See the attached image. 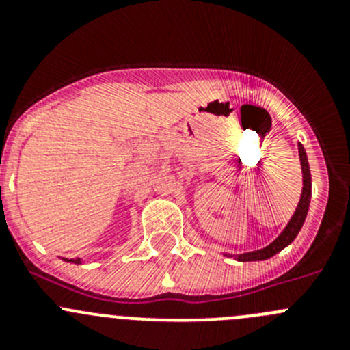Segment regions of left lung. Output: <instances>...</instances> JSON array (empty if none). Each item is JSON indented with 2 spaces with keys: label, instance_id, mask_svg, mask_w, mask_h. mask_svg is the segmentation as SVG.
I'll use <instances>...</instances> for the list:
<instances>
[{
  "label": "left lung",
  "instance_id": "left-lung-1",
  "mask_svg": "<svg viewBox=\"0 0 350 350\" xmlns=\"http://www.w3.org/2000/svg\"><path fill=\"white\" fill-rule=\"evenodd\" d=\"M298 152H299V163H301V175H303V189L301 196H299V203L296 206L295 213L291 221L287 222V226L284 228L282 233L275 238L270 245L262 247L259 250H252V252H243V254H226L228 258H234L237 261H265V259H270L271 256H275L277 252H280L282 249H286L296 237H298L299 230H301L303 222L307 219L308 206H310V196H312V177H310V168H308V159L307 152L303 148L301 144H298Z\"/></svg>",
  "mask_w": 350,
  "mask_h": 350
}]
</instances>
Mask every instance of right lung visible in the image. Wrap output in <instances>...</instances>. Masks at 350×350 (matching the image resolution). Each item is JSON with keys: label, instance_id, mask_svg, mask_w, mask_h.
<instances>
[{"label": "right lung", "instance_id": "right-lung-1", "mask_svg": "<svg viewBox=\"0 0 350 350\" xmlns=\"http://www.w3.org/2000/svg\"><path fill=\"white\" fill-rule=\"evenodd\" d=\"M64 261H68V262H75V265H80V259H64Z\"/></svg>", "mask_w": 350, "mask_h": 350}]
</instances>
